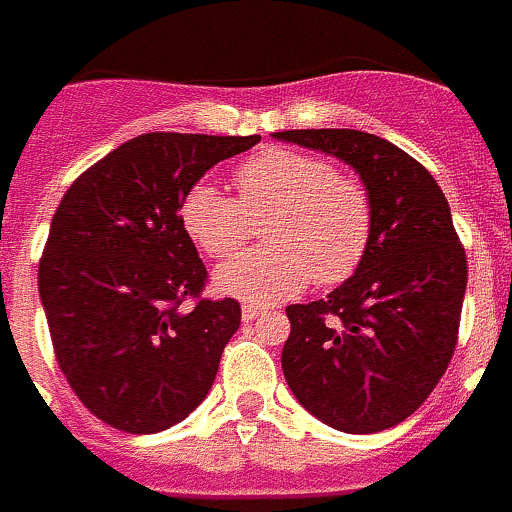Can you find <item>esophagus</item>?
Instances as JSON below:
<instances>
[{"label": "esophagus", "mask_w": 512, "mask_h": 512, "mask_svg": "<svg viewBox=\"0 0 512 512\" xmlns=\"http://www.w3.org/2000/svg\"><path fill=\"white\" fill-rule=\"evenodd\" d=\"M262 311L264 306H253V303H248V306H242V320H256Z\"/></svg>", "instance_id": "obj_1"}]
</instances>
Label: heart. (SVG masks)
<instances>
[{
    "label": "heart",
    "instance_id": "b5f03b06",
    "mask_svg": "<svg viewBox=\"0 0 512 512\" xmlns=\"http://www.w3.org/2000/svg\"><path fill=\"white\" fill-rule=\"evenodd\" d=\"M237 198L195 184L181 198V226L212 259H231L264 223V248L223 264L215 286L242 300H281L314 278L339 286L364 262L372 242V204L361 181L328 159L292 148H264L234 176Z\"/></svg>",
    "mask_w": 512,
    "mask_h": 512
}]
</instances>
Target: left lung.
<instances>
[{"instance_id":"left-lung-1","label":"left lung","mask_w":512,"mask_h":512,"mask_svg":"<svg viewBox=\"0 0 512 512\" xmlns=\"http://www.w3.org/2000/svg\"><path fill=\"white\" fill-rule=\"evenodd\" d=\"M273 137L344 159L372 204L364 262L325 300L286 308L281 366L297 402L342 433L400 424L444 378L458 344L469 267L430 170L358 129Z\"/></svg>"}]
</instances>
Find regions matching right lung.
<instances>
[{
    "label": "right lung",
    "mask_w": 512,
    "mask_h": 512,
    "mask_svg": "<svg viewBox=\"0 0 512 512\" xmlns=\"http://www.w3.org/2000/svg\"><path fill=\"white\" fill-rule=\"evenodd\" d=\"M259 140L140 134L85 170L54 212L38 267L54 355L115 430H168L215 383L242 308L201 297L206 267L179 209L206 170Z\"/></svg>",
    "instance_id": "obj_1"
}]
</instances>
